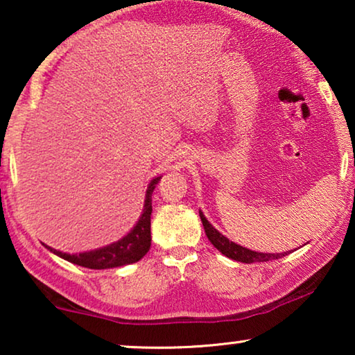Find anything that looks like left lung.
<instances>
[{
    "label": "left lung",
    "mask_w": 355,
    "mask_h": 355,
    "mask_svg": "<svg viewBox=\"0 0 355 355\" xmlns=\"http://www.w3.org/2000/svg\"><path fill=\"white\" fill-rule=\"evenodd\" d=\"M198 213H200V220H202L203 230H205L208 241H210L223 255H226L227 259L242 261V263H254V261L276 260V259H281V257L291 254V252H283V254H263V252H255V250L247 249V247H242L239 244H236V242L227 239L226 236H223L221 232L216 230V227H213V225L207 220L205 215L202 213V210H198Z\"/></svg>",
    "instance_id": "1"
}]
</instances>
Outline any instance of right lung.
<instances>
[{
  "label": "right lung",
  "mask_w": 355,
  "mask_h": 355,
  "mask_svg": "<svg viewBox=\"0 0 355 355\" xmlns=\"http://www.w3.org/2000/svg\"><path fill=\"white\" fill-rule=\"evenodd\" d=\"M162 176L150 181L147 192H145L144 210L135 226L125 234L123 239L113 242L100 249L80 252V254H66V252L56 250L53 247L43 244L53 254L61 257L71 263L84 266L92 270H106L118 268V266L130 265L139 261L150 250L152 245V234H150V216H152V193Z\"/></svg>",
  "instance_id": "1"
}]
</instances>
